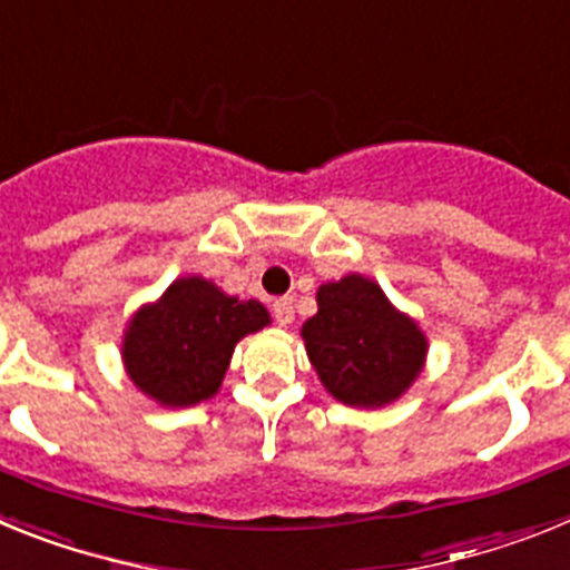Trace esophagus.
Returning a JSON list of instances; mask_svg holds the SVG:
<instances>
[{"label":"esophagus","mask_w":570,"mask_h":570,"mask_svg":"<svg viewBox=\"0 0 570 570\" xmlns=\"http://www.w3.org/2000/svg\"><path fill=\"white\" fill-rule=\"evenodd\" d=\"M274 316L279 325H291L294 322V296H279L274 302Z\"/></svg>","instance_id":"1"}]
</instances>
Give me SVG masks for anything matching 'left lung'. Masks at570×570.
I'll use <instances>...</instances> for the list:
<instances>
[{"instance_id": "left-lung-1", "label": "left lung", "mask_w": 570, "mask_h": 570, "mask_svg": "<svg viewBox=\"0 0 570 570\" xmlns=\"http://www.w3.org/2000/svg\"><path fill=\"white\" fill-rule=\"evenodd\" d=\"M316 316L302 325L311 365L345 405L376 407L396 400L420 374L425 336L391 308L376 282L351 274L322 285Z\"/></svg>"}]
</instances>
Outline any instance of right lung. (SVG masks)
Segmentation results:
<instances>
[{
  "instance_id": "add662e5",
  "label": "right lung",
  "mask_w": 570,
  "mask_h": 570,
  "mask_svg": "<svg viewBox=\"0 0 570 570\" xmlns=\"http://www.w3.org/2000/svg\"><path fill=\"white\" fill-rule=\"evenodd\" d=\"M268 325L256 299L239 302L199 276L176 279L125 334V367L134 385L170 407L196 405L216 394L234 345Z\"/></svg>"
}]
</instances>
